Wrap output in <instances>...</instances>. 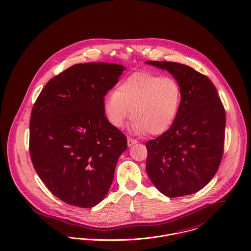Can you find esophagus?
I'll use <instances>...</instances> for the list:
<instances>
[{"mask_svg":"<svg viewBox=\"0 0 251 251\" xmlns=\"http://www.w3.org/2000/svg\"><path fill=\"white\" fill-rule=\"evenodd\" d=\"M138 143V141L137 140H135V139H132V138H127V145H128V147H132L133 145L135 144H137Z\"/></svg>","mask_w":251,"mask_h":251,"instance_id":"1","label":"esophagus"}]
</instances>
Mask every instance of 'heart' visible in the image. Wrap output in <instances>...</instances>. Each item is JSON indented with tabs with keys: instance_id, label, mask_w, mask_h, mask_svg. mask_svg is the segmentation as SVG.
<instances>
[{
	"instance_id": "b5f03b06",
	"label": "heart",
	"mask_w": 251,
	"mask_h": 251,
	"mask_svg": "<svg viewBox=\"0 0 251 251\" xmlns=\"http://www.w3.org/2000/svg\"><path fill=\"white\" fill-rule=\"evenodd\" d=\"M182 88L172 77L141 72L119 84L115 92L103 100L110 124L117 128L131 116L135 133L161 135L167 132L178 117L182 104Z\"/></svg>"
}]
</instances>
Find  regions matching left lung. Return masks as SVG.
I'll return each instance as SVG.
<instances>
[{"mask_svg":"<svg viewBox=\"0 0 251 251\" xmlns=\"http://www.w3.org/2000/svg\"><path fill=\"white\" fill-rule=\"evenodd\" d=\"M167 70L181 85L182 104L167 132L149 141L146 169L156 188L169 198L198 192L217 172L224 154L226 111L217 89L192 67L147 61Z\"/></svg>","mask_w":251,"mask_h":251,"instance_id":"left-lung-1","label":"left lung"}]
</instances>
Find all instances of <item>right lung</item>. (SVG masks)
I'll list each match as a JSON object with an SVG mask.
<instances>
[{
	"label": "right lung",
	"instance_id": "add662e5",
	"mask_svg": "<svg viewBox=\"0 0 251 251\" xmlns=\"http://www.w3.org/2000/svg\"><path fill=\"white\" fill-rule=\"evenodd\" d=\"M125 67L78 64L53 77L34 103L29 152L34 168L51 193L89 208L112 184L126 137L104 115L103 100Z\"/></svg>",
	"mask_w": 251,
	"mask_h": 251
}]
</instances>
